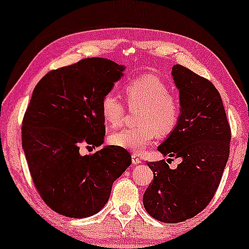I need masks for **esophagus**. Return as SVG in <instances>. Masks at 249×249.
Instances as JSON below:
<instances>
[{
	"label": "esophagus",
	"mask_w": 249,
	"mask_h": 249,
	"mask_svg": "<svg viewBox=\"0 0 249 249\" xmlns=\"http://www.w3.org/2000/svg\"><path fill=\"white\" fill-rule=\"evenodd\" d=\"M131 161H132V163H134V164H139V163H142V159L139 158V155H137V154H132L131 155Z\"/></svg>",
	"instance_id": "1"
}]
</instances>
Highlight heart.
I'll return each instance as SVG.
<instances>
[{"instance_id":"heart-1","label":"heart","mask_w":249,"mask_h":249,"mask_svg":"<svg viewBox=\"0 0 249 249\" xmlns=\"http://www.w3.org/2000/svg\"><path fill=\"white\" fill-rule=\"evenodd\" d=\"M129 107H141L137 114L138 127L113 132L108 138L112 145L141 153L154 141L156 135L168 137L178 127L181 105L160 78L145 74L129 81L124 87ZM127 107L113 91L104 94L101 114L110 127H120Z\"/></svg>"}]
</instances>
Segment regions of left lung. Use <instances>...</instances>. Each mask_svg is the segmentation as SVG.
<instances>
[{
	"label": "left lung",
	"mask_w": 249,
	"mask_h": 249,
	"mask_svg": "<svg viewBox=\"0 0 249 249\" xmlns=\"http://www.w3.org/2000/svg\"><path fill=\"white\" fill-rule=\"evenodd\" d=\"M172 76L179 89L181 118L158 149L182 161L175 170L164 160L148 162L154 177L142 196L149 215L165 223L192 219L209 205L229 159L231 141L215 86L180 64L173 66Z\"/></svg>",
	"instance_id": "1"
}]
</instances>
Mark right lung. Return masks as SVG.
Here are the masks:
<instances>
[{
	"instance_id": "right-lung-1",
	"label": "right lung",
	"mask_w": 249,
	"mask_h": 249,
	"mask_svg": "<svg viewBox=\"0 0 249 249\" xmlns=\"http://www.w3.org/2000/svg\"><path fill=\"white\" fill-rule=\"evenodd\" d=\"M124 70L104 57H87L47 72L33 91L22 120V148L36 190L54 212L74 219L96 214L112 183L131 164V155L119 146L79 153L81 145L103 144L101 101Z\"/></svg>"
}]
</instances>
